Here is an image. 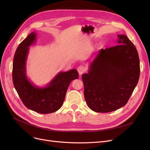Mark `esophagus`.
Instances as JSON below:
<instances>
[{
  "instance_id": "1",
  "label": "esophagus",
  "mask_w": 150,
  "mask_h": 150,
  "mask_svg": "<svg viewBox=\"0 0 150 150\" xmlns=\"http://www.w3.org/2000/svg\"><path fill=\"white\" fill-rule=\"evenodd\" d=\"M86 67H84L83 66H79L78 67V72L79 75H81L83 74L84 72L86 71Z\"/></svg>"
}]
</instances>
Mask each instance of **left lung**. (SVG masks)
I'll return each mask as SVG.
<instances>
[{
  "label": "left lung",
  "instance_id": "1",
  "mask_svg": "<svg viewBox=\"0 0 150 150\" xmlns=\"http://www.w3.org/2000/svg\"><path fill=\"white\" fill-rule=\"evenodd\" d=\"M117 46L101 49L83 74L84 98L97 112L124 106L137 86L140 74L138 53L126 35H117Z\"/></svg>",
  "mask_w": 150,
  "mask_h": 150
}]
</instances>
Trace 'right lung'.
Wrapping results in <instances>:
<instances>
[{
	"label": "right lung",
	"instance_id": "add662e5",
	"mask_svg": "<svg viewBox=\"0 0 150 150\" xmlns=\"http://www.w3.org/2000/svg\"><path fill=\"white\" fill-rule=\"evenodd\" d=\"M36 39L37 34L33 32L17 47L13 61V84L27 108L41 114H48L61 108L71 82L78 79L79 74L73 69L59 72L44 87H38L32 83L26 74V61L29 47L36 42Z\"/></svg>",
	"mask_w": 150,
	"mask_h": 150
}]
</instances>
